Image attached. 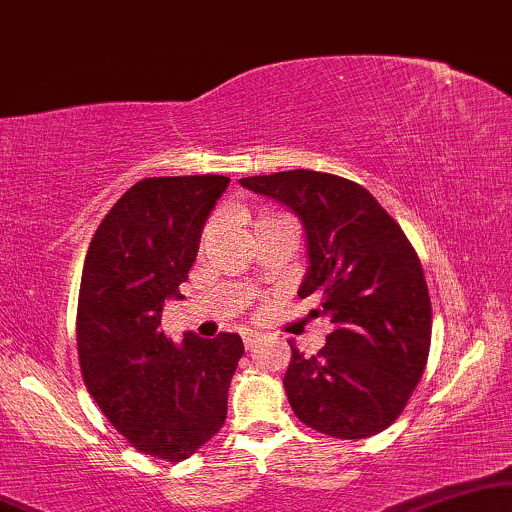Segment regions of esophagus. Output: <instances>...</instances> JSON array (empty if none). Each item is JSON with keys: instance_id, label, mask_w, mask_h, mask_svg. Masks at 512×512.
Returning <instances> with one entry per match:
<instances>
[{"instance_id": "1", "label": "esophagus", "mask_w": 512, "mask_h": 512, "mask_svg": "<svg viewBox=\"0 0 512 512\" xmlns=\"http://www.w3.org/2000/svg\"><path fill=\"white\" fill-rule=\"evenodd\" d=\"M257 342H260V332H255V330H245L243 332V344H245V349L248 351H252L257 346Z\"/></svg>"}]
</instances>
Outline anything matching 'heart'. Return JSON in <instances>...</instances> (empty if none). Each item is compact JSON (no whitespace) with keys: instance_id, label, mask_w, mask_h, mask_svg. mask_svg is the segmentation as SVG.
<instances>
[{"instance_id":"b5f03b06","label":"heart","mask_w":512,"mask_h":512,"mask_svg":"<svg viewBox=\"0 0 512 512\" xmlns=\"http://www.w3.org/2000/svg\"><path fill=\"white\" fill-rule=\"evenodd\" d=\"M271 217H281V215H269V217H262V220H271ZM262 220H260V222H262ZM208 231H210V227L206 229V234H208Z\"/></svg>"}]
</instances>
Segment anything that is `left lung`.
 Segmentation results:
<instances>
[{"label": "left lung", "instance_id": "left-lung-1", "mask_svg": "<svg viewBox=\"0 0 512 512\" xmlns=\"http://www.w3.org/2000/svg\"><path fill=\"white\" fill-rule=\"evenodd\" d=\"M238 182L299 215L311 262L299 297L316 295L311 316L335 323L316 356L290 342L283 386L292 412L330 438L381 433L403 414L431 351V297L417 250L346 177L299 168Z\"/></svg>", "mask_w": 512, "mask_h": 512}]
</instances>
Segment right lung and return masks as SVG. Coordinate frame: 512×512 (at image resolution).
<instances>
[{"label":"right lung","instance_id":"1","mask_svg":"<svg viewBox=\"0 0 512 512\" xmlns=\"http://www.w3.org/2000/svg\"><path fill=\"white\" fill-rule=\"evenodd\" d=\"M224 175L145 177L102 217L88 245L77 306L81 377L102 414L142 454L185 461L227 419L243 342L161 330L163 302L180 299Z\"/></svg>","mask_w":512,"mask_h":512}]
</instances>
